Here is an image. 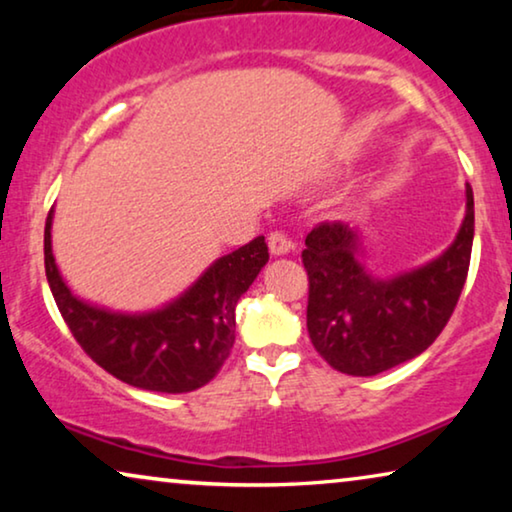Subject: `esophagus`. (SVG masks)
Returning <instances> with one entry per match:
<instances>
[{"instance_id":"34e87169","label":"esophagus","mask_w":512,"mask_h":512,"mask_svg":"<svg viewBox=\"0 0 512 512\" xmlns=\"http://www.w3.org/2000/svg\"><path fill=\"white\" fill-rule=\"evenodd\" d=\"M268 247H270L272 256H284V254H289V251H293L296 244H293L284 233L275 230V233H270V237H268Z\"/></svg>"}]
</instances>
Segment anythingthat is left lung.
<instances>
[{
    "mask_svg": "<svg viewBox=\"0 0 512 512\" xmlns=\"http://www.w3.org/2000/svg\"><path fill=\"white\" fill-rule=\"evenodd\" d=\"M473 188L454 242L438 258L403 275L377 279L363 268L361 237L342 221H324L305 237L310 279L307 333L328 366L354 377L380 375L415 359L450 321L473 249Z\"/></svg>",
    "mask_w": 512,
    "mask_h": 512,
    "instance_id": "1",
    "label": "left lung"
}]
</instances>
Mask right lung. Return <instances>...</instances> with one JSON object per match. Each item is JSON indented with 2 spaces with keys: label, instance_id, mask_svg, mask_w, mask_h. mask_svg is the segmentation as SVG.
<instances>
[{
  "label": "right lung",
  "instance_id": "add662e5",
  "mask_svg": "<svg viewBox=\"0 0 512 512\" xmlns=\"http://www.w3.org/2000/svg\"><path fill=\"white\" fill-rule=\"evenodd\" d=\"M53 209L44 230L46 279L76 342L97 366L125 384L160 394H186L214 380L235 342V307L268 263L258 235L221 256L191 289L160 310L125 314L76 298L55 265Z\"/></svg>",
  "mask_w": 512,
  "mask_h": 512
}]
</instances>
